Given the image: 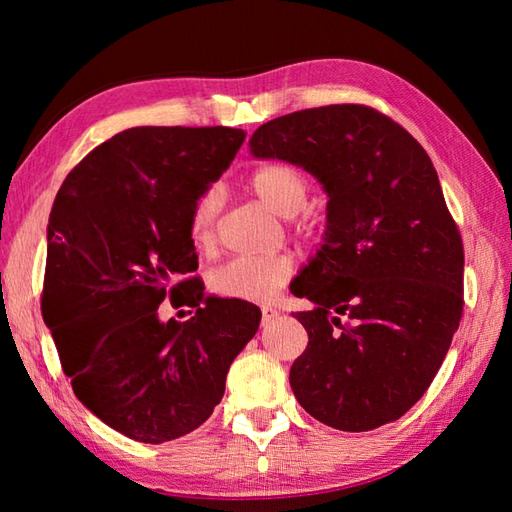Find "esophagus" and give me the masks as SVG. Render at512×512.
Returning a JSON list of instances; mask_svg holds the SVG:
<instances>
[{"mask_svg": "<svg viewBox=\"0 0 512 512\" xmlns=\"http://www.w3.org/2000/svg\"><path fill=\"white\" fill-rule=\"evenodd\" d=\"M277 317H279V310H277V308H273V306H264V308H262V319H264V323L273 321V319H277Z\"/></svg>", "mask_w": 512, "mask_h": 512, "instance_id": "esophagus-1", "label": "esophagus"}]
</instances>
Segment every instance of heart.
Wrapping results in <instances>:
<instances>
[{"label":"heart","instance_id":"obj_1","mask_svg":"<svg viewBox=\"0 0 512 512\" xmlns=\"http://www.w3.org/2000/svg\"><path fill=\"white\" fill-rule=\"evenodd\" d=\"M250 189L270 209L288 215L295 231L317 237L323 231V217L308 209L310 180L290 162H268L250 173ZM222 209L220 187H206L195 198L189 213V233L198 246L209 244ZM295 275V259L290 255H239L217 266L211 273V290L217 297L237 301H270L279 295Z\"/></svg>","mask_w":512,"mask_h":512}]
</instances>
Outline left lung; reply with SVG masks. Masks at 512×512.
Returning <instances> with one entry per match:
<instances>
[{
	"mask_svg": "<svg viewBox=\"0 0 512 512\" xmlns=\"http://www.w3.org/2000/svg\"><path fill=\"white\" fill-rule=\"evenodd\" d=\"M257 158L303 167L328 191V233L292 281L308 347L290 387L312 418L369 431L416 405L464 308V246L427 151L367 105H325L264 123Z\"/></svg>",
	"mask_w": 512,
	"mask_h": 512,
	"instance_id": "1",
	"label": "left lung"
}]
</instances>
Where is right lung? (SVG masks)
Returning a JSON list of instances; mask_svg holds the SVG:
<instances>
[{
  "label": "right lung",
  "instance_id": "1",
  "mask_svg": "<svg viewBox=\"0 0 512 512\" xmlns=\"http://www.w3.org/2000/svg\"><path fill=\"white\" fill-rule=\"evenodd\" d=\"M244 138L222 125L125 129L94 147L54 200L43 321L76 398L132 440L160 444L198 429L259 328L253 303L206 299L191 277V206ZM162 300L196 317L162 324Z\"/></svg>",
  "mask_w": 512,
  "mask_h": 512
}]
</instances>
